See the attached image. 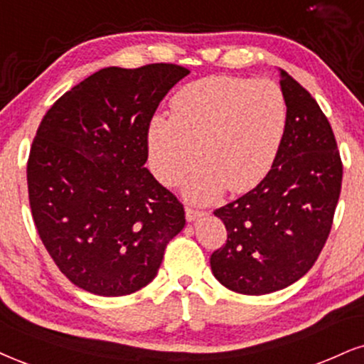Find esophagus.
<instances>
[{"label": "esophagus", "instance_id": "34e87169", "mask_svg": "<svg viewBox=\"0 0 364 364\" xmlns=\"http://www.w3.org/2000/svg\"><path fill=\"white\" fill-rule=\"evenodd\" d=\"M203 216H205V210H200V209H194V208H189V205H187L186 208V218H187V221H196V219H199V218H203Z\"/></svg>", "mask_w": 364, "mask_h": 364}]
</instances>
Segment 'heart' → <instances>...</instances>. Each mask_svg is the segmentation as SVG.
Returning a JSON list of instances; mask_svg holds the SVG:
<instances>
[{"mask_svg":"<svg viewBox=\"0 0 364 364\" xmlns=\"http://www.w3.org/2000/svg\"><path fill=\"white\" fill-rule=\"evenodd\" d=\"M172 118L148 123L150 168L173 187L203 160L183 196L208 203L226 189L246 192L275 164L287 129V100L268 79L213 75L183 86L172 97Z\"/></svg>","mask_w":364,"mask_h":364,"instance_id":"1","label":"heart"}]
</instances>
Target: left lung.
Masks as SVG:
<instances>
[{
  "instance_id": "left-lung-1",
  "label": "left lung",
  "mask_w": 364,
  "mask_h": 364,
  "mask_svg": "<svg viewBox=\"0 0 364 364\" xmlns=\"http://www.w3.org/2000/svg\"><path fill=\"white\" fill-rule=\"evenodd\" d=\"M287 129L275 164L255 189L214 210L228 240L210 255L221 284L264 295L297 282L317 262L333 228L343 161L316 100L285 70Z\"/></svg>"
}]
</instances>
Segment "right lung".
I'll use <instances>...</instances> for the list:
<instances>
[{
  "instance_id": "add662e5",
  "label": "right lung",
  "mask_w": 364,
  "mask_h": 364,
  "mask_svg": "<svg viewBox=\"0 0 364 364\" xmlns=\"http://www.w3.org/2000/svg\"><path fill=\"white\" fill-rule=\"evenodd\" d=\"M189 73L106 67L45 113L26 164L30 209L48 255L79 289L102 297L140 290L182 231V203L145 161L148 123Z\"/></svg>"
}]
</instances>
